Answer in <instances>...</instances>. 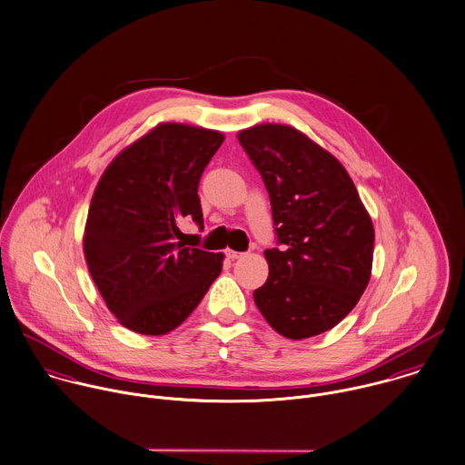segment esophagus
<instances>
[{
    "mask_svg": "<svg viewBox=\"0 0 465 465\" xmlns=\"http://www.w3.org/2000/svg\"><path fill=\"white\" fill-rule=\"evenodd\" d=\"M225 256H227L229 260H236V258H242V256H243V252H238V251H231V249H227V251H225Z\"/></svg>",
    "mask_w": 465,
    "mask_h": 465,
    "instance_id": "esophagus-1",
    "label": "esophagus"
}]
</instances>
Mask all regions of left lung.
<instances>
[{
    "instance_id": "1",
    "label": "left lung",
    "mask_w": 465,
    "mask_h": 465,
    "mask_svg": "<svg viewBox=\"0 0 465 465\" xmlns=\"http://www.w3.org/2000/svg\"><path fill=\"white\" fill-rule=\"evenodd\" d=\"M238 141L267 187L278 247L254 291L267 322L307 339L342 321L362 296L373 258V225L346 169L302 132L260 124Z\"/></svg>"
}]
</instances>
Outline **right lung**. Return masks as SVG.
<instances>
[{
  "label": "right lung",
  "mask_w": 465,
  "mask_h": 465,
  "mask_svg": "<svg viewBox=\"0 0 465 465\" xmlns=\"http://www.w3.org/2000/svg\"><path fill=\"white\" fill-rule=\"evenodd\" d=\"M222 143L218 132L160 124L97 183L83 242L88 271L106 307L137 333L174 330L222 272L223 254L178 242L182 220L203 229L198 183Z\"/></svg>",
  "instance_id": "right-lung-1"
}]
</instances>
